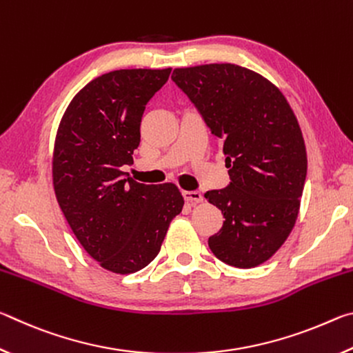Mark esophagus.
Segmentation results:
<instances>
[{
	"mask_svg": "<svg viewBox=\"0 0 353 353\" xmlns=\"http://www.w3.org/2000/svg\"><path fill=\"white\" fill-rule=\"evenodd\" d=\"M185 201L191 202V204H199V202L204 201V196L201 194V191H183Z\"/></svg>",
	"mask_w": 353,
	"mask_h": 353,
	"instance_id": "1",
	"label": "esophagus"
}]
</instances>
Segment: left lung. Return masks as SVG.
<instances>
[{
  "label": "left lung",
  "mask_w": 353,
  "mask_h": 353,
  "mask_svg": "<svg viewBox=\"0 0 353 353\" xmlns=\"http://www.w3.org/2000/svg\"><path fill=\"white\" fill-rule=\"evenodd\" d=\"M171 77L223 143L232 181L205 193L225 218L208 248L230 266H259L282 248L301 208L307 149L294 112L270 79L235 63L174 68Z\"/></svg>",
  "instance_id": "8db88e82"
}]
</instances>
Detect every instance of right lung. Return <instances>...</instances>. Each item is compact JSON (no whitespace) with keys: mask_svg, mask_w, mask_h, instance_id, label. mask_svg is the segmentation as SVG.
I'll list each match as a JSON object with an SVG mask.
<instances>
[{"mask_svg":"<svg viewBox=\"0 0 353 353\" xmlns=\"http://www.w3.org/2000/svg\"><path fill=\"white\" fill-rule=\"evenodd\" d=\"M170 73L134 68L99 76L74 94L57 128L52 185L61 210L85 252L123 276L157 256L185 204L174 183L145 185L121 170L134 163L143 112Z\"/></svg>","mask_w":353,"mask_h":353,"instance_id":"right-lung-1","label":"right lung"}]
</instances>
